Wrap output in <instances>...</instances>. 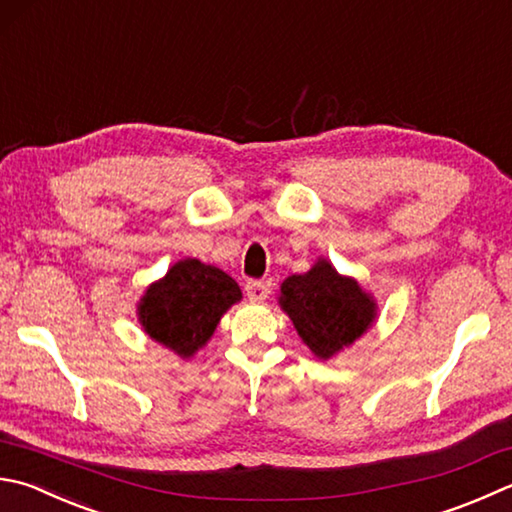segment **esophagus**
Returning a JSON list of instances; mask_svg holds the SVG:
<instances>
[{"label":"esophagus","instance_id":"esophagus-1","mask_svg":"<svg viewBox=\"0 0 512 512\" xmlns=\"http://www.w3.org/2000/svg\"><path fill=\"white\" fill-rule=\"evenodd\" d=\"M245 292L249 301H265L269 294V285L265 281H247Z\"/></svg>","mask_w":512,"mask_h":512}]
</instances>
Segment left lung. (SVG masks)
Wrapping results in <instances>:
<instances>
[{
    "instance_id": "8db88e82",
    "label": "left lung",
    "mask_w": 512,
    "mask_h": 512,
    "mask_svg": "<svg viewBox=\"0 0 512 512\" xmlns=\"http://www.w3.org/2000/svg\"><path fill=\"white\" fill-rule=\"evenodd\" d=\"M278 303L303 343L323 361L350 347L376 318L374 298L325 258H318L310 272L285 278Z\"/></svg>"
}]
</instances>
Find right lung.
Wrapping results in <instances>:
<instances>
[{
	"instance_id": "obj_1",
	"label": "right lung",
	"mask_w": 512,
	"mask_h": 512,
	"mask_svg": "<svg viewBox=\"0 0 512 512\" xmlns=\"http://www.w3.org/2000/svg\"><path fill=\"white\" fill-rule=\"evenodd\" d=\"M240 298L238 283L223 269L185 258L147 287L138 318L153 341L189 359L211 339L220 316Z\"/></svg>"
}]
</instances>
